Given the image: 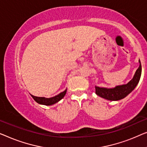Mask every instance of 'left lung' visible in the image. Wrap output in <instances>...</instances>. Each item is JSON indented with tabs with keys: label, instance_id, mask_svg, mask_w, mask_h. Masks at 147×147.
Segmentation results:
<instances>
[{
	"label": "left lung",
	"instance_id": "obj_1",
	"mask_svg": "<svg viewBox=\"0 0 147 147\" xmlns=\"http://www.w3.org/2000/svg\"><path fill=\"white\" fill-rule=\"evenodd\" d=\"M139 67L136 70L135 76L133 79L127 84H123L121 86H117L113 88H100L98 86H95V92L99 96L110 100H119L127 96L130 92L133 91L134 88L137 85L139 82L140 75H141V63L139 60Z\"/></svg>",
	"mask_w": 147,
	"mask_h": 147
}]
</instances>
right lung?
<instances>
[{
    "label": "right lung",
    "mask_w": 147,
    "mask_h": 147,
    "mask_svg": "<svg viewBox=\"0 0 147 147\" xmlns=\"http://www.w3.org/2000/svg\"><path fill=\"white\" fill-rule=\"evenodd\" d=\"M67 92V89L63 92H61L59 94L57 95V96L52 97V98H45V97H38V96H34L33 95H31V96L33 98V99L36 101V102L39 103L41 105H52L53 104H55L56 102H59V100H61L62 98L65 96Z\"/></svg>",
    "instance_id": "obj_1"
}]
</instances>
